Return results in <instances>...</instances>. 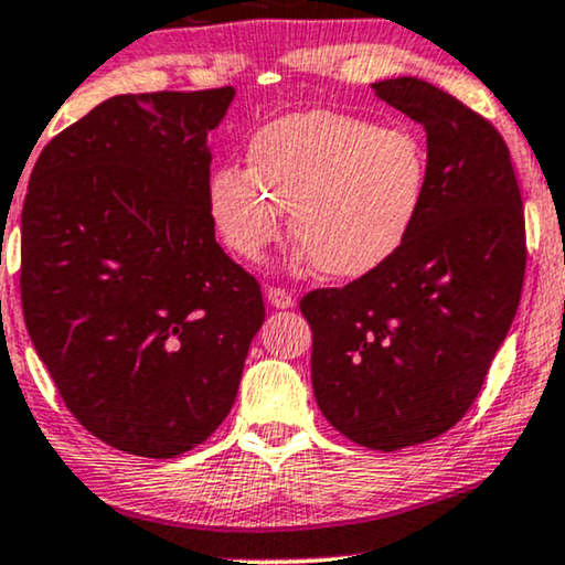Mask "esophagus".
<instances>
[{
    "instance_id": "esophagus-1",
    "label": "esophagus",
    "mask_w": 565,
    "mask_h": 565,
    "mask_svg": "<svg viewBox=\"0 0 565 565\" xmlns=\"http://www.w3.org/2000/svg\"><path fill=\"white\" fill-rule=\"evenodd\" d=\"M265 297H268V302L274 305V308H278V310L295 308V297H291V291L281 289V287H268V291H265Z\"/></svg>"
}]
</instances>
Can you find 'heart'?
Here are the masks:
<instances>
[{"instance_id": "1", "label": "heart", "mask_w": 565, "mask_h": 565, "mask_svg": "<svg viewBox=\"0 0 565 565\" xmlns=\"http://www.w3.org/2000/svg\"><path fill=\"white\" fill-rule=\"evenodd\" d=\"M246 159L249 170L217 167L206 183L223 242L242 260H263L291 210L297 260H316L329 278H361L391 260L430 180V157L412 129L327 108L260 127Z\"/></svg>"}]
</instances>
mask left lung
<instances>
[{"label": "left lung", "instance_id": "1", "mask_svg": "<svg viewBox=\"0 0 565 565\" xmlns=\"http://www.w3.org/2000/svg\"><path fill=\"white\" fill-rule=\"evenodd\" d=\"M372 89L425 127L430 180L401 249L300 310L316 404L353 444L395 451L465 417L510 332L526 274L523 201L502 135L417 76Z\"/></svg>", "mask_w": 565, "mask_h": 565}]
</instances>
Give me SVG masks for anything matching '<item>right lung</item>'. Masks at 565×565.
I'll use <instances>...</instances> for the list:
<instances>
[{"label": "right lung", "instance_id": "obj_1", "mask_svg": "<svg viewBox=\"0 0 565 565\" xmlns=\"http://www.w3.org/2000/svg\"><path fill=\"white\" fill-rule=\"evenodd\" d=\"M236 89L116 95L39 153L21 215L23 319L68 412L170 459L228 417L265 321L215 242L206 135Z\"/></svg>", "mask_w": 565, "mask_h": 565}]
</instances>
